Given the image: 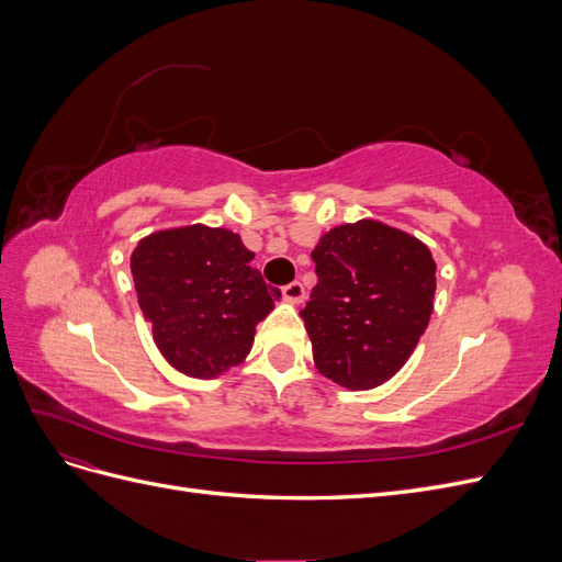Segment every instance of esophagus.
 <instances>
[{
	"label": "esophagus",
	"mask_w": 562,
	"mask_h": 562,
	"mask_svg": "<svg viewBox=\"0 0 562 562\" xmlns=\"http://www.w3.org/2000/svg\"><path fill=\"white\" fill-rule=\"evenodd\" d=\"M281 293H283V300L293 302V304H300L304 297H307V291H304V285L300 281H293V283L283 285Z\"/></svg>",
	"instance_id": "esophagus-1"
}]
</instances>
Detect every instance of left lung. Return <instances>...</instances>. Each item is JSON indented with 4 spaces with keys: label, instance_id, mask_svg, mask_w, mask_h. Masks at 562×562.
Masks as SVG:
<instances>
[{
    "label": "left lung",
    "instance_id": "left-lung-1",
    "mask_svg": "<svg viewBox=\"0 0 562 562\" xmlns=\"http://www.w3.org/2000/svg\"><path fill=\"white\" fill-rule=\"evenodd\" d=\"M312 260L318 283L300 316L321 375L353 391L394 378L434 312L431 250L378 220H359L323 234Z\"/></svg>",
    "mask_w": 562,
    "mask_h": 562
}]
</instances>
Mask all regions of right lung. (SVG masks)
Instances as JSON below:
<instances>
[{
	"label": "right lung",
	"mask_w": 562,
	"mask_h": 562,
	"mask_svg": "<svg viewBox=\"0 0 562 562\" xmlns=\"http://www.w3.org/2000/svg\"><path fill=\"white\" fill-rule=\"evenodd\" d=\"M252 258L239 234L203 225L155 232L135 246L138 304L176 370L211 380L246 359L255 326L279 300Z\"/></svg>",
	"instance_id": "right-lung-1"
}]
</instances>
